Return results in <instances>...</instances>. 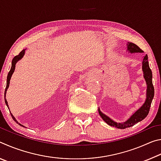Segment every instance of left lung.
<instances>
[{"label": "left lung", "mask_w": 161, "mask_h": 161, "mask_svg": "<svg viewBox=\"0 0 161 161\" xmlns=\"http://www.w3.org/2000/svg\"><path fill=\"white\" fill-rule=\"evenodd\" d=\"M128 50L130 53H143V50L136 44H133L132 42H129L128 44ZM143 71L144 78H145L146 84H147V94H146V100L143 105L139 109L137 110L136 112L130 116L129 119H128L124 123H116L114 121L110 118H108L107 116L101 112L99 108V113L101 117L103 119L106 123L111 126H114L117 129H124L126 128H129L130 126H134L138 122L142 121L146 117L148 116L150 111V107H151L152 100L154 97V87L153 85L152 82V72L151 69H150L148 62V55L146 54V56L143 58Z\"/></svg>", "instance_id": "1"}]
</instances>
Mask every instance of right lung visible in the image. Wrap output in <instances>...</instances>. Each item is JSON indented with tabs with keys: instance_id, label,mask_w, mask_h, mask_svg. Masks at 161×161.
<instances>
[{
	"instance_id": "add662e5",
	"label": "right lung",
	"mask_w": 161,
	"mask_h": 161,
	"mask_svg": "<svg viewBox=\"0 0 161 161\" xmlns=\"http://www.w3.org/2000/svg\"><path fill=\"white\" fill-rule=\"evenodd\" d=\"M24 54H25V50H22L20 53H19L18 55H16V56H15L14 58H13V60H12V66H11V69H10V70L9 71V72H8V77H7V83H6V87H5V93H4V98H5V104L7 105V107H8V102H7V100H6V99H5V94H6V91H7V89L8 88V86H9V84H10V77H11V76H12V75H13V72H14V70H15V64H16V62H17L19 59H20L22 58H23V55H24ZM11 114V116H12V118H13V119L15 121H16L17 122V123L18 124V122L16 121V119L14 118V116H13V114ZM19 125H20V126H23V125H21L20 124H18Z\"/></svg>"
}]
</instances>
